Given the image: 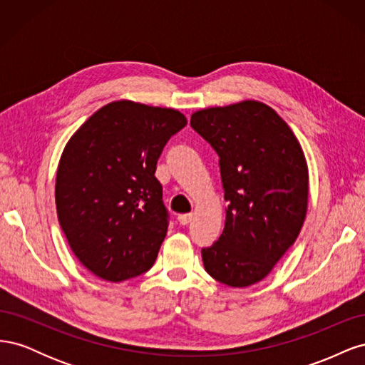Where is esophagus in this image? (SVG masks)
I'll return each instance as SVG.
<instances>
[{"label":"esophagus","mask_w":365,"mask_h":365,"mask_svg":"<svg viewBox=\"0 0 365 365\" xmlns=\"http://www.w3.org/2000/svg\"><path fill=\"white\" fill-rule=\"evenodd\" d=\"M192 220V215L190 213H185V215H180L178 216V222L181 224V225H187Z\"/></svg>","instance_id":"obj_1"}]
</instances>
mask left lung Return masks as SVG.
Here are the masks:
<instances>
[{
  "instance_id": "1",
  "label": "left lung",
  "mask_w": 365,
  "mask_h": 365,
  "mask_svg": "<svg viewBox=\"0 0 365 365\" xmlns=\"http://www.w3.org/2000/svg\"><path fill=\"white\" fill-rule=\"evenodd\" d=\"M192 128L219 155L225 227L202 248L205 271L231 288L263 280L294 245L307 212L309 170L300 141L268 105L244 101L200 109Z\"/></svg>"
}]
</instances>
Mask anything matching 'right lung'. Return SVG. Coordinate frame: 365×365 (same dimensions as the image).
I'll return each mask as SVG.
<instances>
[{"label": "right lung", "instance_id": "1", "mask_svg": "<svg viewBox=\"0 0 365 365\" xmlns=\"http://www.w3.org/2000/svg\"><path fill=\"white\" fill-rule=\"evenodd\" d=\"M187 125L172 108L117 101L102 106L63 148L56 210L71 251L106 282L146 272L168 235L157 161Z\"/></svg>", "mask_w": 365, "mask_h": 365}]
</instances>
